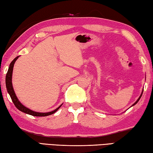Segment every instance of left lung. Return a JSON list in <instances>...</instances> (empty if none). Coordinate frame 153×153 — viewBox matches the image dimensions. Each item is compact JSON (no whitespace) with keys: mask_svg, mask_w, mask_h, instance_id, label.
Here are the masks:
<instances>
[{"mask_svg":"<svg viewBox=\"0 0 153 153\" xmlns=\"http://www.w3.org/2000/svg\"><path fill=\"white\" fill-rule=\"evenodd\" d=\"M143 90H144V89H143ZM143 90H142V94H141V95H140V96L139 97V98L137 100V101H136V102H135V103H134V104L133 105H132V106H134V105H135V104H136L137 103V102H138V101H139V100H140V98H141V97H142V93H143Z\"/></svg>","mask_w":153,"mask_h":153,"instance_id":"8db88e82","label":"left lung"}]
</instances>
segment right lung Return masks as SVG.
Instances as JSON below:
<instances>
[{"label":"right lung","instance_id":"obj_1","mask_svg":"<svg viewBox=\"0 0 153 153\" xmlns=\"http://www.w3.org/2000/svg\"><path fill=\"white\" fill-rule=\"evenodd\" d=\"M18 57H19V56L16 57V58H15L13 61L11 62V63L10 64L8 71H7V73L6 74V79H5L6 87H7V92H8L10 97H11V98L12 100V101H13L14 105L16 106L17 108L19 110V111L23 112L26 114L32 115V116H34V117H46V116H48V115H51L52 114L55 113L56 111H58V109L62 106V104L60 105L58 108H57L56 110H54V111H51V112H35V111H32V110L27 108V107L24 106V105L19 101V100L17 99L16 93H15L14 89L13 88V85H12V74H13V70L14 64Z\"/></svg>","mask_w":153,"mask_h":153}]
</instances>
